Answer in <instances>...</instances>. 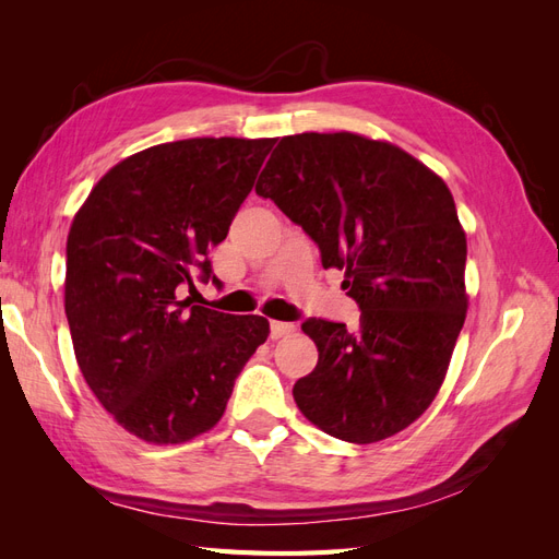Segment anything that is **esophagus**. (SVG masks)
Returning <instances> with one entry per match:
<instances>
[{"mask_svg":"<svg viewBox=\"0 0 559 559\" xmlns=\"http://www.w3.org/2000/svg\"><path fill=\"white\" fill-rule=\"evenodd\" d=\"M294 329H296V324H292V321H270V337L277 341V337L294 333Z\"/></svg>","mask_w":559,"mask_h":559,"instance_id":"34e87169","label":"esophagus"}]
</instances>
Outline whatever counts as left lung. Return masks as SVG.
Segmentation results:
<instances>
[{
	"label": "left lung",
	"instance_id": "obj_1",
	"mask_svg": "<svg viewBox=\"0 0 559 559\" xmlns=\"http://www.w3.org/2000/svg\"><path fill=\"white\" fill-rule=\"evenodd\" d=\"M257 193L306 230L321 265L345 270L357 329L306 319L319 361L294 384L312 425L378 443L425 413L466 319V235L452 193L403 148L354 132L282 138Z\"/></svg>",
	"mask_w": 559,
	"mask_h": 559
}]
</instances>
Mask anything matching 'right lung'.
<instances>
[{
  "mask_svg": "<svg viewBox=\"0 0 559 559\" xmlns=\"http://www.w3.org/2000/svg\"><path fill=\"white\" fill-rule=\"evenodd\" d=\"M275 140L195 138L140 151L95 183L67 238L64 312L83 378L146 443H186L222 419L267 319L191 300L218 284L207 253Z\"/></svg>",
  "mask_w": 559,
  "mask_h": 559,
  "instance_id": "add662e5",
  "label": "right lung"
}]
</instances>
